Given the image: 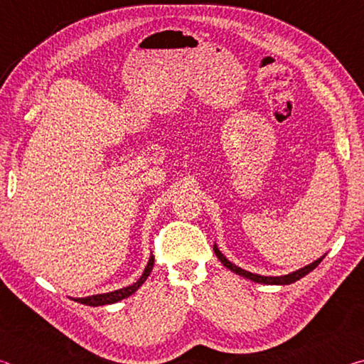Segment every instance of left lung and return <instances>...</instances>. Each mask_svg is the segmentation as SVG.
I'll return each instance as SVG.
<instances>
[{"label":"left lung","mask_w":364,"mask_h":364,"mask_svg":"<svg viewBox=\"0 0 364 364\" xmlns=\"http://www.w3.org/2000/svg\"><path fill=\"white\" fill-rule=\"evenodd\" d=\"M213 252H215V255L218 257V260L223 263L228 269H231L232 273H236L239 276H242V278H247V279L254 281V282H258V284H271V286H287V284H292V282L301 279V278H304V276H306L308 273H310V271L315 269L318 264L321 263L323 258H324V255H323L321 258H318V260H315L313 263L306 264V267L300 268L297 271H292V273H289V274H282V276H262V274L250 273V271L244 269L241 267H237V264H234L232 262L228 260V258L220 252L217 244H213Z\"/></svg>","instance_id":"obj_1"}]
</instances>
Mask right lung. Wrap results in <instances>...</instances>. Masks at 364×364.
<instances>
[{
    "label": "right lung",
    "instance_id": "1",
    "mask_svg": "<svg viewBox=\"0 0 364 364\" xmlns=\"http://www.w3.org/2000/svg\"><path fill=\"white\" fill-rule=\"evenodd\" d=\"M152 267H154V255L149 257V262H147L143 274H141V278L134 282V284L117 289V291L107 292V294H96V295H90V297H72V300H75V301H78V304H83V305H90V306H101V305L115 304V301H120L123 299L130 297L132 294L136 292L138 289L144 284L147 276L151 274Z\"/></svg>",
    "mask_w": 364,
    "mask_h": 364
}]
</instances>
